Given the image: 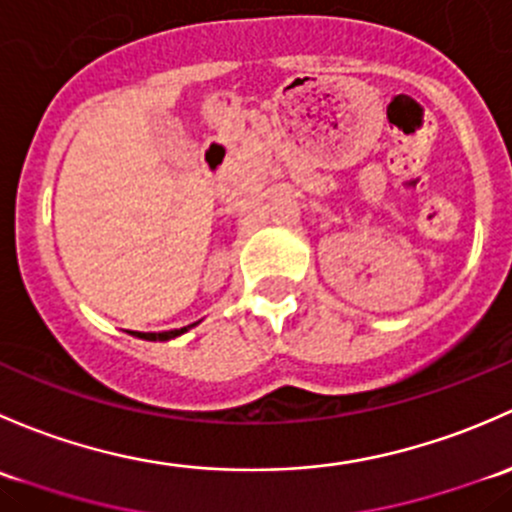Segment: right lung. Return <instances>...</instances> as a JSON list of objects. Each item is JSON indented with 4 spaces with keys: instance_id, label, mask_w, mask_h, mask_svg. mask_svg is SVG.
<instances>
[{
    "instance_id": "right-lung-1",
    "label": "right lung",
    "mask_w": 512,
    "mask_h": 512,
    "mask_svg": "<svg viewBox=\"0 0 512 512\" xmlns=\"http://www.w3.org/2000/svg\"><path fill=\"white\" fill-rule=\"evenodd\" d=\"M194 325H199V323H192V325H187V328H179V330H165V333H133L135 337H140V340H152V342H165V340H172V337H179V335H184L187 333V330H192Z\"/></svg>"
}]
</instances>
